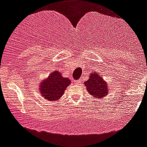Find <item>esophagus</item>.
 Returning <instances> with one entry per match:
<instances>
[{"mask_svg":"<svg viewBox=\"0 0 147 147\" xmlns=\"http://www.w3.org/2000/svg\"><path fill=\"white\" fill-rule=\"evenodd\" d=\"M80 80H77V81H75V84H77V85H78V84H80Z\"/></svg>","mask_w":147,"mask_h":147,"instance_id":"esophagus-1","label":"esophagus"}]
</instances>
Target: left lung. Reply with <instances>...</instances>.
Masks as SVG:
<instances>
[{"label": "left lung", "instance_id": "obj_1", "mask_svg": "<svg viewBox=\"0 0 147 147\" xmlns=\"http://www.w3.org/2000/svg\"><path fill=\"white\" fill-rule=\"evenodd\" d=\"M86 90L95 98H100L107 95V84L97 73H91L89 80L85 82Z\"/></svg>", "mask_w": 147, "mask_h": 147}]
</instances>
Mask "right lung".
Segmentation results:
<instances>
[{
    "label": "right lung",
    "mask_w": 147,
    "mask_h": 147,
    "mask_svg": "<svg viewBox=\"0 0 147 147\" xmlns=\"http://www.w3.org/2000/svg\"><path fill=\"white\" fill-rule=\"evenodd\" d=\"M70 84V80L63 77L58 71H54L47 80L40 84L42 96L49 100H57L63 94L64 91Z\"/></svg>",
    "instance_id": "right-lung-1"
}]
</instances>
